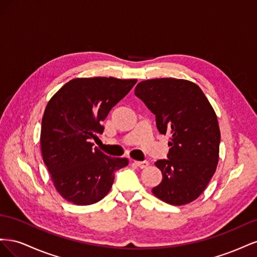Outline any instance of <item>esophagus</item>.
<instances>
[{"label": "esophagus", "mask_w": 257, "mask_h": 257, "mask_svg": "<svg viewBox=\"0 0 257 257\" xmlns=\"http://www.w3.org/2000/svg\"><path fill=\"white\" fill-rule=\"evenodd\" d=\"M135 165L139 168H146V167L149 166V162H148V161H143V162L135 161Z\"/></svg>", "instance_id": "34e87169"}]
</instances>
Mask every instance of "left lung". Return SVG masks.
Instances as JSON below:
<instances>
[{
	"mask_svg": "<svg viewBox=\"0 0 257 257\" xmlns=\"http://www.w3.org/2000/svg\"><path fill=\"white\" fill-rule=\"evenodd\" d=\"M135 95L155 114L161 134L172 135L167 160H159L162 182L152 189L161 200L182 206L205 191L219 162L221 133L204 92L192 81L175 78L139 82Z\"/></svg>",
	"mask_w": 257,
	"mask_h": 257,
	"instance_id": "8db88e82",
	"label": "left lung"
}]
</instances>
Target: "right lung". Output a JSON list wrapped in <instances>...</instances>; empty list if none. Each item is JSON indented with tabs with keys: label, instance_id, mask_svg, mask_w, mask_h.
<instances>
[{
	"label": "right lung",
	"instance_id": "1",
	"mask_svg": "<svg viewBox=\"0 0 257 257\" xmlns=\"http://www.w3.org/2000/svg\"><path fill=\"white\" fill-rule=\"evenodd\" d=\"M136 79L75 78L48 102L42 120L41 149L54 188L69 203L95 204L110 191L114 172L128 165L94 147L102 122Z\"/></svg>",
	"mask_w": 257,
	"mask_h": 257
}]
</instances>
